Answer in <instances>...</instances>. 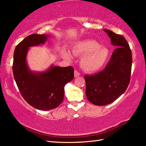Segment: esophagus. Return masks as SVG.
I'll list each match as a JSON object with an SVG mask.
<instances>
[{
	"mask_svg": "<svg viewBox=\"0 0 146 146\" xmlns=\"http://www.w3.org/2000/svg\"><path fill=\"white\" fill-rule=\"evenodd\" d=\"M74 75H75V77L79 76L80 75V73L78 72V71L77 70H75V71H74Z\"/></svg>",
	"mask_w": 146,
	"mask_h": 146,
	"instance_id": "34e87169",
	"label": "esophagus"
}]
</instances>
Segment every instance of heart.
I'll return each mask as SVG.
<instances>
[{"label":"heart","instance_id":"1","mask_svg":"<svg viewBox=\"0 0 146 146\" xmlns=\"http://www.w3.org/2000/svg\"><path fill=\"white\" fill-rule=\"evenodd\" d=\"M72 52L82 57L80 65L87 72H94L103 67L109 57V51L104 46H100L99 43L92 39H86L80 41L72 48ZM65 57L71 56L67 52L64 53Z\"/></svg>","mask_w":146,"mask_h":146}]
</instances>
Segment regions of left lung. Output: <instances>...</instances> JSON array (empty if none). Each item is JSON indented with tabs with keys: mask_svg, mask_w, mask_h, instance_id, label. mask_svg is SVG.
Returning a JSON list of instances; mask_svg holds the SVG:
<instances>
[{
	"mask_svg": "<svg viewBox=\"0 0 146 146\" xmlns=\"http://www.w3.org/2000/svg\"><path fill=\"white\" fill-rule=\"evenodd\" d=\"M111 44L117 48L104 69L94 75H85V94L95 105L112 103L125 92L131 80L132 52L124 37L105 29Z\"/></svg>",
	"mask_w": 146,
	"mask_h": 146,
	"instance_id": "obj_1",
	"label": "left lung"
}]
</instances>
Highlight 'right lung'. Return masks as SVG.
<instances>
[{
	"mask_svg": "<svg viewBox=\"0 0 146 146\" xmlns=\"http://www.w3.org/2000/svg\"><path fill=\"white\" fill-rule=\"evenodd\" d=\"M48 36L33 34L16 46L12 65L14 78L21 95L32 107L41 110L56 108L63 100L65 85L74 78L72 66H52L42 73L31 71L26 55L31 46L44 43Z\"/></svg>",
	"mask_w": 146,
	"mask_h": 146,
	"instance_id": "add662e5",
	"label": "right lung"
}]
</instances>
